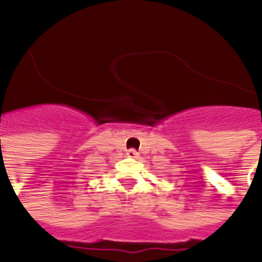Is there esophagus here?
<instances>
[{"label":"esophagus","mask_w":262,"mask_h":262,"mask_svg":"<svg viewBox=\"0 0 262 262\" xmlns=\"http://www.w3.org/2000/svg\"><path fill=\"white\" fill-rule=\"evenodd\" d=\"M126 156L127 158H137V156H139V154H137V151H136V149H129V151H126Z\"/></svg>","instance_id":"1"}]
</instances>
